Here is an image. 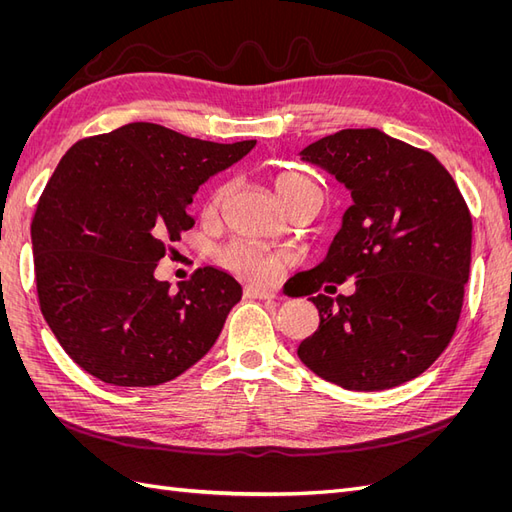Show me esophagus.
Returning <instances> with one entry per match:
<instances>
[{
    "label": "esophagus",
    "mask_w": 512,
    "mask_h": 512,
    "mask_svg": "<svg viewBox=\"0 0 512 512\" xmlns=\"http://www.w3.org/2000/svg\"><path fill=\"white\" fill-rule=\"evenodd\" d=\"M245 299H277V294L267 288H258V286H247L243 290Z\"/></svg>",
    "instance_id": "34e87169"
}]
</instances>
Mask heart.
I'll list each match as a JSON object with an SVG mask.
<instances>
[{"label":"heart","mask_w":512,"mask_h":512,"mask_svg":"<svg viewBox=\"0 0 512 512\" xmlns=\"http://www.w3.org/2000/svg\"><path fill=\"white\" fill-rule=\"evenodd\" d=\"M271 188L286 209L299 198L320 196L316 183L297 173V170H280V173H275L271 177ZM228 192V183L220 185L218 192L213 194V205H220ZM220 262L228 271L247 277V280L271 282L288 265L290 256L284 250H271V247H260L252 243H230L220 252Z\"/></svg>","instance_id":"obj_1"}]
</instances>
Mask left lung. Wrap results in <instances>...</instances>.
<instances>
[{
	"mask_svg": "<svg viewBox=\"0 0 512 512\" xmlns=\"http://www.w3.org/2000/svg\"><path fill=\"white\" fill-rule=\"evenodd\" d=\"M299 156L352 196L327 258L305 271L320 324L299 359L348 391L421 376L451 342L470 275L472 218L455 179L429 151L376 128L324 136ZM348 276L350 298L317 294Z\"/></svg>",
	"mask_w": 512,
	"mask_h": 512,
	"instance_id": "1",
	"label": "left lung"
}]
</instances>
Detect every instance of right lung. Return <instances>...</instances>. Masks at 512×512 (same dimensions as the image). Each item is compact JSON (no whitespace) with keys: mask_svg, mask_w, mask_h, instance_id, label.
<instances>
[{"mask_svg":"<svg viewBox=\"0 0 512 512\" xmlns=\"http://www.w3.org/2000/svg\"><path fill=\"white\" fill-rule=\"evenodd\" d=\"M254 145L136 121L83 138L59 160L32 222L36 286L46 324L87 374L156 386L211 350L241 284L205 267L173 290L153 271L194 226L200 185Z\"/></svg>","mask_w":512,"mask_h":512,"instance_id":"right-lung-1","label":"right lung"}]
</instances>
